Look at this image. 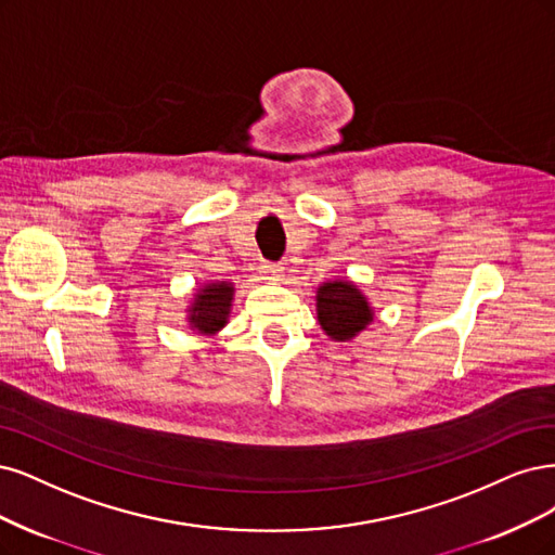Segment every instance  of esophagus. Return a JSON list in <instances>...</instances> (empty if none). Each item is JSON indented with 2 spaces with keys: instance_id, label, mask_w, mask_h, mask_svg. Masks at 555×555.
Instances as JSON below:
<instances>
[{
  "instance_id": "34e87169",
  "label": "esophagus",
  "mask_w": 555,
  "mask_h": 555,
  "mask_svg": "<svg viewBox=\"0 0 555 555\" xmlns=\"http://www.w3.org/2000/svg\"><path fill=\"white\" fill-rule=\"evenodd\" d=\"M261 273H263L266 278H271V280H280L282 273H284V266H282V263H275V261H263V263H261Z\"/></svg>"
}]
</instances>
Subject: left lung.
<instances>
[{"label":"left lung","mask_w":555,"mask_h":555,"mask_svg":"<svg viewBox=\"0 0 555 555\" xmlns=\"http://www.w3.org/2000/svg\"><path fill=\"white\" fill-rule=\"evenodd\" d=\"M317 314L321 328L333 339H351L372 321V310L351 282H326L317 294Z\"/></svg>","instance_id":"8db88e82"}]
</instances>
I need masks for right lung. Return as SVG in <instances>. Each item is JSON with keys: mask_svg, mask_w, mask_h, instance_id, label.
I'll return each mask as SVG.
<instances>
[{"mask_svg": "<svg viewBox=\"0 0 555 555\" xmlns=\"http://www.w3.org/2000/svg\"><path fill=\"white\" fill-rule=\"evenodd\" d=\"M234 286L227 282H214L197 294V300L190 310V323L202 333H216L227 323L229 305H232Z\"/></svg>", "mask_w": 555, "mask_h": 555, "instance_id": "obj_1", "label": "right lung"}]
</instances>
